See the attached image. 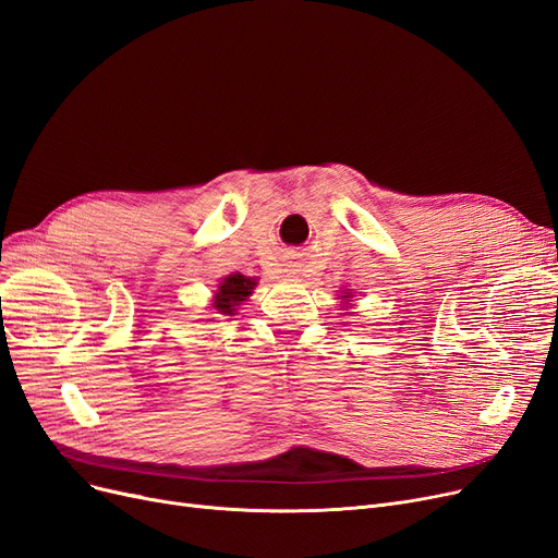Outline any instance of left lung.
<instances>
[{
    "label": "left lung",
    "instance_id": "8db88e82",
    "mask_svg": "<svg viewBox=\"0 0 558 558\" xmlns=\"http://www.w3.org/2000/svg\"><path fill=\"white\" fill-rule=\"evenodd\" d=\"M344 294H347V296H342V299H347V301H349V296H351V292H347V289H344Z\"/></svg>",
    "mask_w": 558,
    "mask_h": 558
}]
</instances>
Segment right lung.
Instances as JSON below:
<instances>
[{
	"instance_id": "right-lung-1",
	"label": "right lung",
	"mask_w": 558,
	"mask_h": 558,
	"mask_svg": "<svg viewBox=\"0 0 558 558\" xmlns=\"http://www.w3.org/2000/svg\"><path fill=\"white\" fill-rule=\"evenodd\" d=\"M255 284H257L255 278H246L241 274H232L223 278L219 292L214 296V307L223 314H234L236 305H241L253 294Z\"/></svg>"
}]
</instances>
